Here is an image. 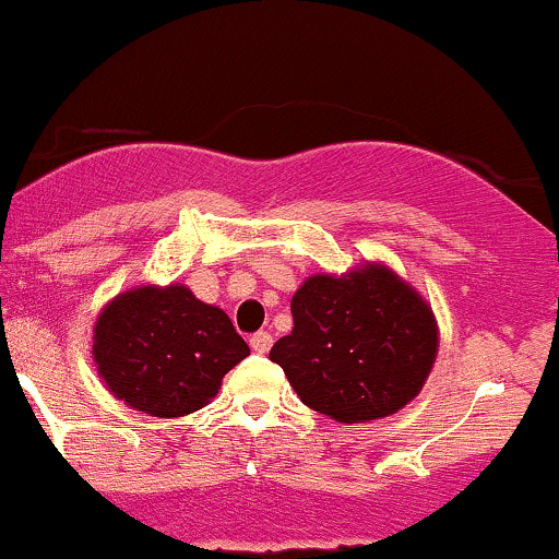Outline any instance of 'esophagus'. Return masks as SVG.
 Returning <instances> with one entry per match:
<instances>
[{
    "mask_svg": "<svg viewBox=\"0 0 559 559\" xmlns=\"http://www.w3.org/2000/svg\"><path fill=\"white\" fill-rule=\"evenodd\" d=\"M251 347L255 353H269V347H272V334L269 332H255L251 337Z\"/></svg>",
    "mask_w": 559,
    "mask_h": 559,
    "instance_id": "obj_1",
    "label": "esophagus"
}]
</instances>
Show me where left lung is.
I'll list each match as a JSON object with an SVG mask.
<instances>
[{
  "instance_id": "8db88e82",
  "label": "left lung",
  "mask_w": 559,
  "mask_h": 559,
  "mask_svg": "<svg viewBox=\"0 0 559 559\" xmlns=\"http://www.w3.org/2000/svg\"><path fill=\"white\" fill-rule=\"evenodd\" d=\"M293 332L269 358L308 408L340 424L386 418L418 397L439 350L431 306L386 264L311 274L293 295Z\"/></svg>"
}]
</instances>
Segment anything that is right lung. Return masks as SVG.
Segmentation results:
<instances>
[{
	"label": "right lung",
	"mask_w": 559,
	"mask_h": 559,
	"mask_svg": "<svg viewBox=\"0 0 559 559\" xmlns=\"http://www.w3.org/2000/svg\"><path fill=\"white\" fill-rule=\"evenodd\" d=\"M96 371L130 408L156 418L201 411L225 373L251 356L222 308L186 285H138L109 300L94 324Z\"/></svg>",
	"instance_id": "right-lung-1"
}]
</instances>
